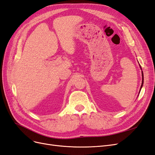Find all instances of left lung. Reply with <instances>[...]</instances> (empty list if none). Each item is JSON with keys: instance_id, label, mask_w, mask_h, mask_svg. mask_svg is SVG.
Masks as SVG:
<instances>
[{"instance_id": "8db88e82", "label": "left lung", "mask_w": 155, "mask_h": 155, "mask_svg": "<svg viewBox=\"0 0 155 155\" xmlns=\"http://www.w3.org/2000/svg\"><path fill=\"white\" fill-rule=\"evenodd\" d=\"M140 68H141V70H142V67H141V66H140ZM142 85H141V87H140L139 93L140 92V91H141V89H142V87H143V71H142Z\"/></svg>"}]
</instances>
